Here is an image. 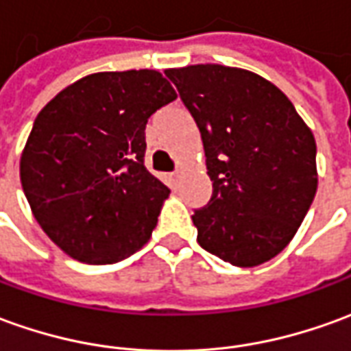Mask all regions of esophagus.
I'll use <instances>...</instances> for the list:
<instances>
[{
    "label": "esophagus",
    "mask_w": 351,
    "mask_h": 351,
    "mask_svg": "<svg viewBox=\"0 0 351 351\" xmlns=\"http://www.w3.org/2000/svg\"><path fill=\"white\" fill-rule=\"evenodd\" d=\"M180 178H181V171L180 170L173 171V173H170V180L173 181V183H178V181H180Z\"/></svg>",
    "instance_id": "esophagus-1"
}]
</instances>
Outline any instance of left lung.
<instances>
[{
	"label": "left lung",
	"instance_id": "1",
	"mask_svg": "<svg viewBox=\"0 0 351 351\" xmlns=\"http://www.w3.org/2000/svg\"><path fill=\"white\" fill-rule=\"evenodd\" d=\"M166 76L199 125L214 187L193 214L199 245L237 267L269 262L317 191L311 130L281 89L250 70L191 64Z\"/></svg>",
	"mask_w": 351,
	"mask_h": 351
}]
</instances>
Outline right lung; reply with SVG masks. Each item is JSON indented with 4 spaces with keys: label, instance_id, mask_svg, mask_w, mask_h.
Instances as JSON below:
<instances>
[{
    "label": "right lung",
    "instance_id": "1",
    "mask_svg": "<svg viewBox=\"0 0 351 351\" xmlns=\"http://www.w3.org/2000/svg\"><path fill=\"white\" fill-rule=\"evenodd\" d=\"M178 97L158 70L95 72L36 116L21 183L51 241L84 263H116L143 248L170 189L145 168V125Z\"/></svg>",
    "mask_w": 351,
    "mask_h": 351
}]
</instances>
